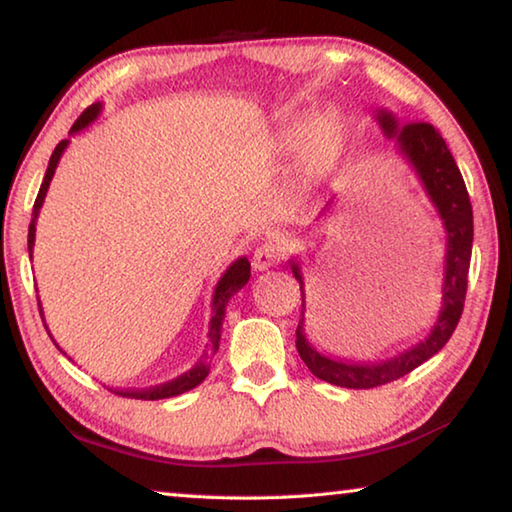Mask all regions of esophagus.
I'll return each instance as SVG.
<instances>
[{
	"instance_id": "esophagus-1",
	"label": "esophagus",
	"mask_w": 512,
	"mask_h": 512,
	"mask_svg": "<svg viewBox=\"0 0 512 512\" xmlns=\"http://www.w3.org/2000/svg\"><path fill=\"white\" fill-rule=\"evenodd\" d=\"M282 255H284V248L277 244V241H266V244L259 246L253 255L255 271H268V268L280 262Z\"/></svg>"
}]
</instances>
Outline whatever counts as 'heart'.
Returning <instances> with one entry per match:
<instances>
[{
	"instance_id": "obj_1",
	"label": "heart",
	"mask_w": 512,
	"mask_h": 512,
	"mask_svg": "<svg viewBox=\"0 0 512 512\" xmlns=\"http://www.w3.org/2000/svg\"><path fill=\"white\" fill-rule=\"evenodd\" d=\"M348 115L334 103H323L309 115H289L271 137L277 155H293L291 189L307 196L334 176L350 151Z\"/></svg>"
}]
</instances>
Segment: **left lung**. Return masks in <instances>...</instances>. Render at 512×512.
I'll return each mask as SVG.
<instances>
[{"instance_id": "8db88e82", "label": "left lung", "mask_w": 512, "mask_h": 512, "mask_svg": "<svg viewBox=\"0 0 512 512\" xmlns=\"http://www.w3.org/2000/svg\"><path fill=\"white\" fill-rule=\"evenodd\" d=\"M375 119L388 140L395 142L397 153L411 164L415 176L427 192L429 201L436 207V212L443 221L445 228V277H443V302H440L438 320L433 323L431 332L424 336L420 343L411 345L395 357L379 361V363H350L341 359H329L320 354L314 345L309 343L305 334V282H302L300 264L296 259H289L291 271L300 282L302 293V314L296 329V348L300 359L311 370V375L327 381V384L343 386V388H375L384 386L388 381H395L411 370L422 366L424 361L431 359L433 354L445 348L449 336L463 314V302L467 291V273H470V257H472V205L470 196L463 183L461 171H458L452 151L447 149L436 128L431 124H406L400 121L391 110L379 108ZM332 201L327 203V207ZM325 207V210H327Z\"/></svg>"}]
</instances>
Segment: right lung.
<instances>
[{"mask_svg":"<svg viewBox=\"0 0 512 512\" xmlns=\"http://www.w3.org/2000/svg\"><path fill=\"white\" fill-rule=\"evenodd\" d=\"M103 110V103H92L88 110H83V115L74 121L72 131L69 135H76L88 128L92 121H97V117L101 115ZM69 140L60 142L54 153H51L49 158V167L45 171V178H42V185H40V192L36 203H33V214H31V223H29V257L33 259V246H36V221H38V214H40V207L45 203V196H47V189L51 178H54L56 167L60 158H63V153L67 149ZM250 280V262L246 257H239L232 262L228 268H225V273L221 275V280L216 282L214 287V296H212V320H210V332H207V339H210V352H205L201 359H198L192 368L183 375L171 379V381H164V384L158 386H151V388H117V395L121 397H133V400H164V397H176V395H183L187 391H192L196 388L201 381L207 377V372H210V361H212V354H216L219 350V341H221V327H223V318H225V305H228L230 298L235 296L239 289L246 287V282ZM40 302V300H38ZM40 316L45 320V314H42V305H40ZM47 327V323H45ZM51 336V334H49ZM54 341V339H51ZM56 343V341H54Z\"/></svg>","mask_w":512,"mask_h":512,"instance_id":"obj_1","label":"right lung"}]
</instances>
